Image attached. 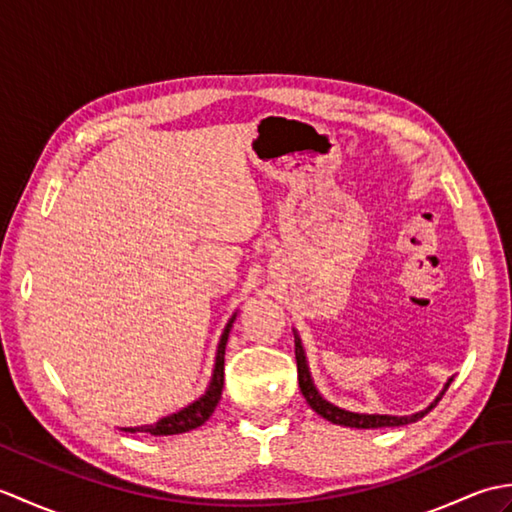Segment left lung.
Segmentation results:
<instances>
[{
  "label": "left lung",
  "instance_id": "8db88e82",
  "mask_svg": "<svg viewBox=\"0 0 512 512\" xmlns=\"http://www.w3.org/2000/svg\"><path fill=\"white\" fill-rule=\"evenodd\" d=\"M295 358H297V372H299V387H301V394L303 398L308 400V405L323 416L325 420H330L334 424H341V427H356V429H378V427H400V424H409V422H416L422 416H427V413L438 405L440 398L444 396V391L449 389L451 380L444 385V389L440 391V396L431 402V405L424 409L413 413V416H378V413H354V411H345L341 407L332 405V402L325 400L317 387L312 383V376H310V369H308V361H306V352H303V345L301 339L295 332Z\"/></svg>",
  "mask_w": 512,
  "mask_h": 512
}]
</instances>
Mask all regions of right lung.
I'll return each instance as SVG.
<instances>
[{
	"instance_id": "obj_1",
	"label": "right lung",
	"mask_w": 512,
	"mask_h": 512,
	"mask_svg": "<svg viewBox=\"0 0 512 512\" xmlns=\"http://www.w3.org/2000/svg\"><path fill=\"white\" fill-rule=\"evenodd\" d=\"M237 314H233L231 321L226 323V328L222 332V339L217 343V354H215V367H213V376L211 383L206 387V394L200 396L195 402H191L189 407L180 409L178 413H171V416L160 418L154 424H145V427H125L123 431L127 433H151V436H176V433H187L191 429H198L202 424L213 416V411L217 407V402L222 398V387H224V352H226V341H228V332L233 328Z\"/></svg>"
}]
</instances>
